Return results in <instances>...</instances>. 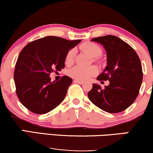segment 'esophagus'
<instances>
[{
    "mask_svg": "<svg viewBox=\"0 0 153 153\" xmlns=\"http://www.w3.org/2000/svg\"><path fill=\"white\" fill-rule=\"evenodd\" d=\"M75 83H77L79 84V85H82V84H83V81H81V80H79V79H75V80L74 81Z\"/></svg>",
    "mask_w": 153,
    "mask_h": 153,
    "instance_id": "obj_1",
    "label": "esophagus"
}]
</instances>
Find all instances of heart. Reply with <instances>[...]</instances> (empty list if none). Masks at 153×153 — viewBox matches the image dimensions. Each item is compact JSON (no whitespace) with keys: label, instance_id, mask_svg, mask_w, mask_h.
Wrapping results in <instances>:
<instances>
[{"label":"heart","instance_id":"1","mask_svg":"<svg viewBox=\"0 0 153 153\" xmlns=\"http://www.w3.org/2000/svg\"><path fill=\"white\" fill-rule=\"evenodd\" d=\"M80 48L91 55V57H93L94 61H97L99 56L102 54V49L94 43L86 42L81 45ZM75 55H76V50L74 48L71 49L66 55L65 63L66 64H71L74 61ZM97 68L94 66L84 67V66L77 65L68 71L69 76L79 80H85L91 76H95L96 74H97Z\"/></svg>","mask_w":153,"mask_h":153}]
</instances>
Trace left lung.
Segmentation results:
<instances>
[{
  "mask_svg": "<svg viewBox=\"0 0 153 153\" xmlns=\"http://www.w3.org/2000/svg\"><path fill=\"white\" fill-rule=\"evenodd\" d=\"M91 41L102 45L106 51L107 65L97 79L109 80V85L102 89L93 84L88 97L93 104L107 112L126 110L138 96L143 80L140 59L130 45L116 36H99Z\"/></svg>",
  "mask_w": 153,
  "mask_h": 153,
  "instance_id": "8db88e82",
  "label": "left lung"
}]
</instances>
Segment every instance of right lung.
Here are the masks:
<instances>
[{
  "instance_id": "add662e5",
  "label": "right lung",
  "mask_w": 153,
  "mask_h": 153,
  "mask_svg": "<svg viewBox=\"0 0 153 153\" xmlns=\"http://www.w3.org/2000/svg\"><path fill=\"white\" fill-rule=\"evenodd\" d=\"M81 40L48 36L30 42L21 51L14 73L16 93L23 106L36 114H46L65 98L72 79L51 82L50 74L65 67L70 49Z\"/></svg>"
}]
</instances>
